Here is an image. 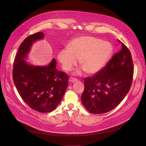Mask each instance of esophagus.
<instances>
[{"label":"esophagus","mask_w":146,"mask_h":146,"mask_svg":"<svg viewBox=\"0 0 146 146\" xmlns=\"http://www.w3.org/2000/svg\"><path fill=\"white\" fill-rule=\"evenodd\" d=\"M69 81L71 82H76L77 81V79L75 78H73V77H70L69 79Z\"/></svg>","instance_id":"esophagus-1"}]
</instances>
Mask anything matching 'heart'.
Returning a JSON list of instances; mask_svg holds the SVG:
<instances>
[{
	"mask_svg": "<svg viewBox=\"0 0 146 146\" xmlns=\"http://www.w3.org/2000/svg\"><path fill=\"white\" fill-rule=\"evenodd\" d=\"M113 52V46L108 41L91 36H81L72 40L68 48L61 50L57 57L66 71L76 66L80 59L82 68L76 73L80 74L82 70H86L88 74H95L106 65Z\"/></svg>",
	"mask_w": 146,
	"mask_h": 146,
	"instance_id": "heart-1",
	"label": "heart"
}]
</instances>
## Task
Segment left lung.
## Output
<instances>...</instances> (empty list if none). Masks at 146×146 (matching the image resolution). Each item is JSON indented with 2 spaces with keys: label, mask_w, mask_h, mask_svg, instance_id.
<instances>
[{
  "label": "left lung",
  "mask_w": 146,
  "mask_h": 146,
  "mask_svg": "<svg viewBox=\"0 0 146 146\" xmlns=\"http://www.w3.org/2000/svg\"><path fill=\"white\" fill-rule=\"evenodd\" d=\"M121 45V50L102 70L84 78L81 102L92 114H103L114 109L130 90L134 70L133 61L129 49L123 43Z\"/></svg>",
  "instance_id": "1"
}]
</instances>
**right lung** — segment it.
Returning a JSON list of instances; mask_svg holds the SVG:
<instances>
[{"label":"right lung","mask_w":146,"mask_h":146,"mask_svg":"<svg viewBox=\"0 0 146 146\" xmlns=\"http://www.w3.org/2000/svg\"><path fill=\"white\" fill-rule=\"evenodd\" d=\"M43 32L27 37L21 44L15 56L13 79L23 100L33 110L48 113L56 109L68 86V76L56 68L54 58L47 66H34L24 60L33 43L44 38Z\"/></svg>","instance_id":"obj_1"}]
</instances>
